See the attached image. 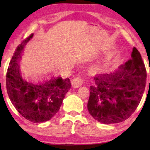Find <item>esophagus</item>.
I'll use <instances>...</instances> for the list:
<instances>
[{
	"instance_id": "34e87169",
	"label": "esophagus",
	"mask_w": 150,
	"mask_h": 150,
	"mask_svg": "<svg viewBox=\"0 0 150 150\" xmlns=\"http://www.w3.org/2000/svg\"><path fill=\"white\" fill-rule=\"evenodd\" d=\"M83 83H84V80H83V78L80 77V76L74 78V79L72 81V86L74 88L79 87L80 86L83 84Z\"/></svg>"
}]
</instances>
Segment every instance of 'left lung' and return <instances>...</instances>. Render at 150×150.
Masks as SVG:
<instances>
[{"mask_svg": "<svg viewBox=\"0 0 150 150\" xmlns=\"http://www.w3.org/2000/svg\"><path fill=\"white\" fill-rule=\"evenodd\" d=\"M146 69L138 50L132 59L110 74H97L90 87L87 108L96 120L115 124L126 120L138 107L145 90Z\"/></svg>", "mask_w": 150, "mask_h": 150, "instance_id": "left-lung-1", "label": "left lung"}]
</instances>
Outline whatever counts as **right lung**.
Wrapping results in <instances>:
<instances>
[{"label": "right lung", "instance_id": "obj_1", "mask_svg": "<svg viewBox=\"0 0 150 150\" xmlns=\"http://www.w3.org/2000/svg\"><path fill=\"white\" fill-rule=\"evenodd\" d=\"M33 34L16 47L6 72L7 93L18 112L32 122H43L54 117L62 105L65 94L69 91V78H53L44 83L34 85L24 81L20 76L18 62L24 45Z\"/></svg>", "mask_w": 150, "mask_h": 150}]
</instances>
